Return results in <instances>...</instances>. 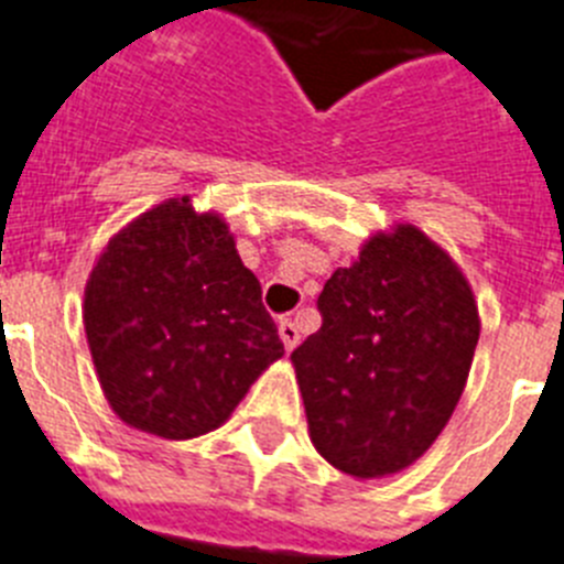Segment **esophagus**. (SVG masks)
Listing matches in <instances>:
<instances>
[{
  "mask_svg": "<svg viewBox=\"0 0 564 564\" xmlns=\"http://www.w3.org/2000/svg\"><path fill=\"white\" fill-rule=\"evenodd\" d=\"M278 335H281V343L286 351H292L297 343H301V335H297V326L292 323V317H281V323H278Z\"/></svg>",
  "mask_w": 564,
  "mask_h": 564,
  "instance_id": "34e87169",
  "label": "esophagus"
}]
</instances>
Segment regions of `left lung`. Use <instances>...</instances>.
<instances>
[{"label": "left lung", "mask_w": 564, "mask_h": 564, "mask_svg": "<svg viewBox=\"0 0 564 564\" xmlns=\"http://www.w3.org/2000/svg\"><path fill=\"white\" fill-rule=\"evenodd\" d=\"M317 312L321 329L292 351L312 443L351 477L400 471L459 403L479 340L471 286L403 224L337 269Z\"/></svg>", "instance_id": "1"}]
</instances>
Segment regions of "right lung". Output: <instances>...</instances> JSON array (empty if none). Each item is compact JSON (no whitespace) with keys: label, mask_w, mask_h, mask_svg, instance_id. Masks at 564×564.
Masks as SVG:
<instances>
[{"label":"right lung","mask_w":564,"mask_h":564,"mask_svg":"<svg viewBox=\"0 0 564 564\" xmlns=\"http://www.w3.org/2000/svg\"><path fill=\"white\" fill-rule=\"evenodd\" d=\"M85 329L112 411L166 440L218 429L283 355L227 224L189 198L150 209L107 243L85 289Z\"/></svg>","instance_id":"1"}]
</instances>
